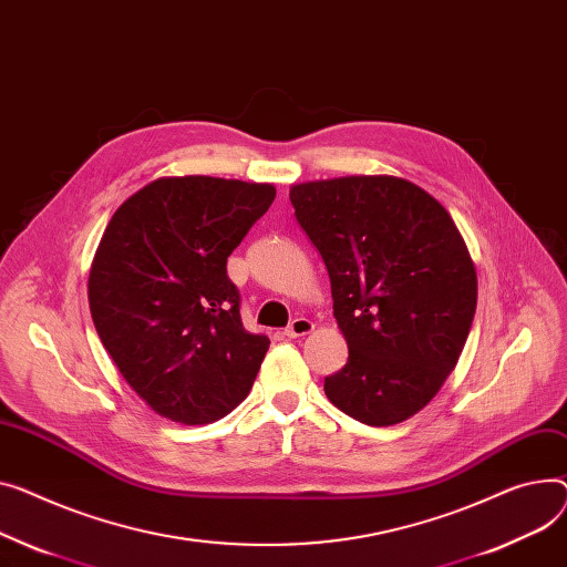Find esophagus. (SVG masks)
<instances>
[{
    "instance_id": "esophagus-1",
    "label": "esophagus",
    "mask_w": 567,
    "mask_h": 567,
    "mask_svg": "<svg viewBox=\"0 0 567 567\" xmlns=\"http://www.w3.org/2000/svg\"><path fill=\"white\" fill-rule=\"evenodd\" d=\"M315 330V323L310 321V319H306V317H298V319H293L289 326H287V330H285V334L287 337H306V334H310Z\"/></svg>"
}]
</instances>
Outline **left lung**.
<instances>
[{
  "mask_svg": "<svg viewBox=\"0 0 567 567\" xmlns=\"http://www.w3.org/2000/svg\"><path fill=\"white\" fill-rule=\"evenodd\" d=\"M289 200L349 344L326 396L367 426L410 420L454 371L476 312V267L454 218L394 175L300 182Z\"/></svg>",
  "mask_w": 567,
  "mask_h": 567,
  "instance_id": "1",
  "label": "left lung"
}]
</instances>
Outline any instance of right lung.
Segmentation results:
<instances>
[{"instance_id": "1", "label": "right lung", "mask_w": 567, "mask_h": 567, "mask_svg": "<svg viewBox=\"0 0 567 567\" xmlns=\"http://www.w3.org/2000/svg\"><path fill=\"white\" fill-rule=\"evenodd\" d=\"M276 198L269 182L159 177L111 216L89 274L95 330L162 417L196 426L250 392L269 337L248 332L230 252Z\"/></svg>"}]
</instances>
